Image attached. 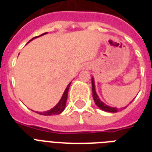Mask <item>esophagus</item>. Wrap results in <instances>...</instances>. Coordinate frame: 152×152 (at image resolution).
<instances>
[{"mask_svg": "<svg viewBox=\"0 0 152 152\" xmlns=\"http://www.w3.org/2000/svg\"><path fill=\"white\" fill-rule=\"evenodd\" d=\"M91 65L90 63H87V64H84V66H83V69L88 70L89 69H91Z\"/></svg>", "mask_w": 152, "mask_h": 152, "instance_id": "34e87169", "label": "esophagus"}]
</instances>
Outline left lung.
I'll use <instances>...</instances> for the list:
<instances>
[{
    "label": "left lung",
    "instance_id": "8db88e82",
    "mask_svg": "<svg viewBox=\"0 0 152 152\" xmlns=\"http://www.w3.org/2000/svg\"><path fill=\"white\" fill-rule=\"evenodd\" d=\"M91 86H92V95H93V99H94V101H95V103L96 104V106L100 108L102 110L106 111V112H110V113H116V112H118L119 110H122L126 108V106L124 107L123 109H118L116 107H112V106H107L106 104L104 103L103 102H102L100 100L99 97L98 96L97 93H96V91H95V80H94V78H91Z\"/></svg>",
    "mask_w": 152,
    "mask_h": 152
}]
</instances>
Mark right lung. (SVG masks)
<instances>
[{
  "instance_id": "1",
  "label": "right lung",
  "mask_w": 152,
  "mask_h": 152,
  "mask_svg": "<svg viewBox=\"0 0 152 152\" xmlns=\"http://www.w3.org/2000/svg\"><path fill=\"white\" fill-rule=\"evenodd\" d=\"M47 34V32L46 33H43V34H42L41 35H39V36H36L31 39L28 42H30L31 41H32L33 39H36V38H39V37L42 36V35H44V34ZM27 42V43H28ZM72 82L68 84L67 86V88H65V90H64V93H63V95H62L61 99H60V101L58 102V103L54 106V107H53L51 110H47V111H44V112H36V113H39V114H41V115H44V116H50V115H57V114H59V113H62L63 111H64V108H65V105H66V101H67V99H68V92H69V87L71 85Z\"/></svg>"
}]
</instances>
